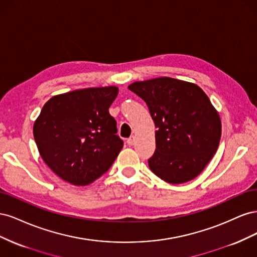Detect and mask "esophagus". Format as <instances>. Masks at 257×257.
<instances>
[{
	"label": "esophagus",
	"mask_w": 257,
	"mask_h": 257,
	"mask_svg": "<svg viewBox=\"0 0 257 257\" xmlns=\"http://www.w3.org/2000/svg\"><path fill=\"white\" fill-rule=\"evenodd\" d=\"M126 143L128 146H133L135 144V136H131L130 138H127Z\"/></svg>",
	"instance_id": "34e87169"
}]
</instances>
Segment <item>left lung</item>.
Returning <instances> with one entry per match:
<instances>
[{"label":"left lung","mask_w":257,"mask_h":257,"mask_svg":"<svg viewBox=\"0 0 257 257\" xmlns=\"http://www.w3.org/2000/svg\"><path fill=\"white\" fill-rule=\"evenodd\" d=\"M149 107L155 124V152L149 167L162 180L180 184L196 178L216 152L220 114L197 84L170 77L127 87Z\"/></svg>","instance_id":"obj_1"}]
</instances>
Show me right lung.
I'll return each instance as SVG.
<instances>
[{"label":"right lung","mask_w":257,"mask_h":257,"mask_svg":"<svg viewBox=\"0 0 257 257\" xmlns=\"http://www.w3.org/2000/svg\"><path fill=\"white\" fill-rule=\"evenodd\" d=\"M115 85L85 88L52 96L33 125L42 159L52 172L74 185H88L106 173L120 153L110 105Z\"/></svg>","instance_id":"add662e5"}]
</instances>
